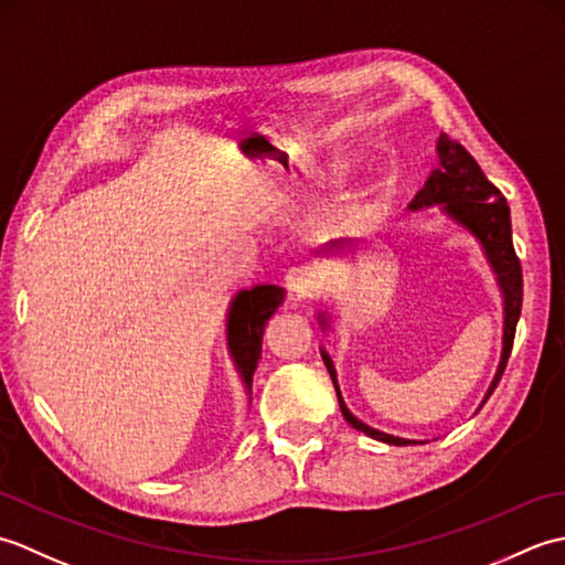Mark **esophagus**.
<instances>
[{"instance_id":"esophagus-1","label":"esophagus","mask_w":565,"mask_h":565,"mask_svg":"<svg viewBox=\"0 0 565 565\" xmlns=\"http://www.w3.org/2000/svg\"><path fill=\"white\" fill-rule=\"evenodd\" d=\"M320 274L313 267H294L286 274V286L296 296H308L318 286Z\"/></svg>"}]
</instances>
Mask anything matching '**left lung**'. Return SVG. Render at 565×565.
Here are the masks:
<instances>
[{"label": "left lung", "instance_id": "8db88e82", "mask_svg": "<svg viewBox=\"0 0 565 565\" xmlns=\"http://www.w3.org/2000/svg\"><path fill=\"white\" fill-rule=\"evenodd\" d=\"M437 206V213L444 218L461 227L468 235H471L478 245L483 249V257L488 262L490 271L495 274V284L502 296V352H500V364L495 369V376L490 381V386L483 395V401L478 407L490 398V393L495 391L498 381L505 371V364L512 352V340H514V328H518L520 310H522V267L520 259L514 255L512 247V223H510V206L505 196L488 182L481 167L471 158L461 142H456L447 134H439L437 138V170H431L425 179V186L417 191L413 201L407 203L411 211H423ZM356 249V239H332V243L322 245L318 255L322 257H347L350 252ZM318 326L322 332L332 328V316L328 310H318ZM320 356L328 366V374L334 383V391H338V403L347 423L354 429L364 431L366 437L395 444V447H407V444H423V439H405L388 435V431H381L362 423L350 407H347L340 383H338V371L326 347H320Z\"/></svg>", "mask_w": 565, "mask_h": 565}]
</instances>
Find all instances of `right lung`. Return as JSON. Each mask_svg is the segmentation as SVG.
I'll return each instance as SVG.
<instances>
[{
	"mask_svg": "<svg viewBox=\"0 0 565 565\" xmlns=\"http://www.w3.org/2000/svg\"><path fill=\"white\" fill-rule=\"evenodd\" d=\"M286 291L276 284H255L239 289L227 306L225 342L247 401H252V376L262 356V334L267 320L284 303Z\"/></svg>",
	"mask_w": 565,
	"mask_h": 565,
	"instance_id": "add662e5",
	"label": "right lung"
}]
</instances>
